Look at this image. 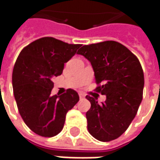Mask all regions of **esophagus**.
<instances>
[{
    "label": "esophagus",
    "instance_id": "esophagus-1",
    "mask_svg": "<svg viewBox=\"0 0 160 160\" xmlns=\"http://www.w3.org/2000/svg\"><path fill=\"white\" fill-rule=\"evenodd\" d=\"M79 96H80V99H83V98H85V97H86L85 94L82 93V92H80V93H79Z\"/></svg>",
    "mask_w": 160,
    "mask_h": 160
}]
</instances>
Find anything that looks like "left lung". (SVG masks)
I'll return each instance as SVG.
<instances>
[{"label": "left lung", "mask_w": 160, "mask_h": 160, "mask_svg": "<svg viewBox=\"0 0 160 160\" xmlns=\"http://www.w3.org/2000/svg\"><path fill=\"white\" fill-rule=\"evenodd\" d=\"M77 53L93 68L96 92L106 95L102 104L86 97L91 103L86 114L88 131L100 141L116 140L127 130L142 100L144 73L140 61L116 41L84 45Z\"/></svg>", "instance_id": "obj_1"}]
</instances>
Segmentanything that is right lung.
Here are the masks:
<instances>
[{
  "mask_svg": "<svg viewBox=\"0 0 160 160\" xmlns=\"http://www.w3.org/2000/svg\"><path fill=\"white\" fill-rule=\"evenodd\" d=\"M80 46L45 37L26 46L16 60L12 81L17 107L27 127L40 136L59 134L67 112L80 99L73 89L62 95L50 93L53 78L62 74L64 63Z\"/></svg>",
  "mask_w": 160,
  "mask_h": 160,
  "instance_id": "add662e5",
  "label": "right lung"
}]
</instances>
